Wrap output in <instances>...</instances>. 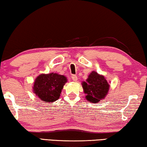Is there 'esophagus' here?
<instances>
[{
	"label": "esophagus",
	"instance_id": "1",
	"mask_svg": "<svg viewBox=\"0 0 147 147\" xmlns=\"http://www.w3.org/2000/svg\"><path fill=\"white\" fill-rule=\"evenodd\" d=\"M71 79L73 80V81H74V82H76V81L78 80V76H76V75H72L71 76Z\"/></svg>",
	"mask_w": 147,
	"mask_h": 147
}]
</instances>
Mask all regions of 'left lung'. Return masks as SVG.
Wrapping results in <instances>:
<instances>
[{
	"mask_svg": "<svg viewBox=\"0 0 147 147\" xmlns=\"http://www.w3.org/2000/svg\"><path fill=\"white\" fill-rule=\"evenodd\" d=\"M86 99L92 103H97L105 97L109 91V85L103 76L92 71L86 82L82 83Z\"/></svg>",
	"mask_w": 147,
	"mask_h": 147,
	"instance_id": "8db88e82",
	"label": "left lung"
}]
</instances>
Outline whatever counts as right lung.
<instances>
[{"mask_svg":"<svg viewBox=\"0 0 147 147\" xmlns=\"http://www.w3.org/2000/svg\"><path fill=\"white\" fill-rule=\"evenodd\" d=\"M66 82L64 76L58 74H42L36 79L33 89L42 101L54 102L60 96L61 89Z\"/></svg>","mask_w":147,"mask_h":147,"instance_id":"obj_1","label":"right lung"}]
</instances>
